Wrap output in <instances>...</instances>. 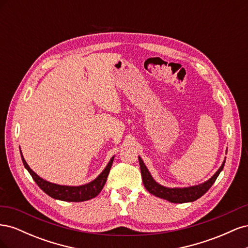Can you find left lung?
Wrapping results in <instances>:
<instances>
[{
	"instance_id": "1",
	"label": "left lung",
	"mask_w": 248,
	"mask_h": 248,
	"mask_svg": "<svg viewBox=\"0 0 248 248\" xmlns=\"http://www.w3.org/2000/svg\"><path fill=\"white\" fill-rule=\"evenodd\" d=\"M139 161L140 167L142 183H144L146 189L155 197L167 200L170 202H180V204L197 201L202 196H204V194L210 189V187L214 184L215 180L218 177L224 167V162H226V160H224L218 170H217L205 183L196 186L185 187V188H169V187H164L155 181L140 157H139Z\"/></svg>"
}]
</instances>
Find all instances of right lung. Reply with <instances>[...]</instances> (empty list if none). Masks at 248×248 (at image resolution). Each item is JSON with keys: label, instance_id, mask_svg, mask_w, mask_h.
Instances as JSON below:
<instances>
[{"label": "right lung", "instance_id": "1", "mask_svg": "<svg viewBox=\"0 0 248 248\" xmlns=\"http://www.w3.org/2000/svg\"><path fill=\"white\" fill-rule=\"evenodd\" d=\"M20 155H21L22 163H24L25 168L30 172V175L32 176L36 184L38 185L44 192L48 194L49 197L60 201H65V202H84L98 196L99 192L102 190L104 184L107 182V179L109 174L112 161H114V157H111V159L108 163L107 168L104 169L101 174L95 180H93L92 182L81 185V186H65V185H58L55 183H50L40 178L36 174V172H34L31 169H30V167L28 166V163L24 158V156L21 154V151H20Z\"/></svg>", "mask_w": 248, "mask_h": 248}]
</instances>
